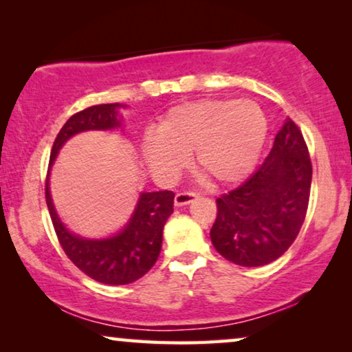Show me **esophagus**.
Masks as SVG:
<instances>
[{"instance_id": "esophagus-1", "label": "esophagus", "mask_w": 352, "mask_h": 352, "mask_svg": "<svg viewBox=\"0 0 352 352\" xmlns=\"http://www.w3.org/2000/svg\"><path fill=\"white\" fill-rule=\"evenodd\" d=\"M195 199H199V194H197V192H192V190L179 192V194H176L175 197V204L176 206H184V205L192 204Z\"/></svg>"}]
</instances>
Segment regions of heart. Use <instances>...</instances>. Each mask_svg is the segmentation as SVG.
Returning a JSON list of instances; mask_svg holds the SVG:
<instances>
[{
    "label": "heart",
    "instance_id": "obj_1",
    "mask_svg": "<svg viewBox=\"0 0 352 352\" xmlns=\"http://www.w3.org/2000/svg\"><path fill=\"white\" fill-rule=\"evenodd\" d=\"M157 136L144 142L153 170L176 173L194 153L200 176L218 186L242 181L256 165L267 120L250 100L211 99L177 105L162 120Z\"/></svg>",
    "mask_w": 352,
    "mask_h": 352
}]
</instances>
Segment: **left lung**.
<instances>
[{"instance_id": "obj_1", "label": "left lung", "mask_w": 352, "mask_h": 352, "mask_svg": "<svg viewBox=\"0 0 352 352\" xmlns=\"http://www.w3.org/2000/svg\"><path fill=\"white\" fill-rule=\"evenodd\" d=\"M312 163L301 129L287 118L272 151L243 184L216 200L211 242L243 267L276 261L295 242L309 205Z\"/></svg>"}]
</instances>
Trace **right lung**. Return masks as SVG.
I'll return each mask as SVG.
<instances>
[{"mask_svg": "<svg viewBox=\"0 0 352 352\" xmlns=\"http://www.w3.org/2000/svg\"><path fill=\"white\" fill-rule=\"evenodd\" d=\"M120 104L91 105L67 120L51 148L50 168L67 139L88 129H112L120 126ZM47 168V176H50ZM47 176L45 195L57 240L67 256L81 272L107 285H126L151 271L162 250L163 226L173 213L175 192H144L131 221L115 237L86 240L70 234L57 218L52 205Z\"/></svg>", "mask_w": 352, "mask_h": 352, "instance_id": "right-lung-1", "label": "right lung"}]
</instances>
